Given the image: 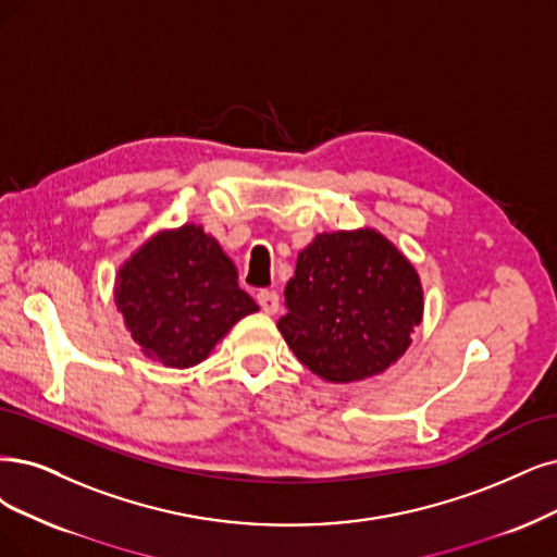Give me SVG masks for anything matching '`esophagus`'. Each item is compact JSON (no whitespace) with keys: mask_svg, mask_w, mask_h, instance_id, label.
Returning <instances> with one entry per match:
<instances>
[{"mask_svg":"<svg viewBox=\"0 0 557 557\" xmlns=\"http://www.w3.org/2000/svg\"><path fill=\"white\" fill-rule=\"evenodd\" d=\"M257 302L265 314H275L280 310V296L275 292H268V289L257 292Z\"/></svg>","mask_w":557,"mask_h":557,"instance_id":"obj_1","label":"esophagus"}]
</instances>
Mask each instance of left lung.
I'll return each mask as SVG.
<instances>
[{
    "label": "left lung",
    "instance_id": "obj_1",
    "mask_svg": "<svg viewBox=\"0 0 557 557\" xmlns=\"http://www.w3.org/2000/svg\"><path fill=\"white\" fill-rule=\"evenodd\" d=\"M280 333L296 358L325 381L383 372L422 319L416 268L372 230L321 234L298 255L284 289Z\"/></svg>",
    "mask_w": 557,
    "mask_h": 557
}]
</instances>
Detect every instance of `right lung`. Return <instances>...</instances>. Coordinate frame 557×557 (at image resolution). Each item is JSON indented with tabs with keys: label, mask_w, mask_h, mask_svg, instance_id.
Returning <instances> with one entry per match:
<instances>
[{
	"label": "right lung",
	"mask_w": 557,
	"mask_h": 557,
	"mask_svg": "<svg viewBox=\"0 0 557 557\" xmlns=\"http://www.w3.org/2000/svg\"><path fill=\"white\" fill-rule=\"evenodd\" d=\"M119 310L133 339L168 367H193L230 327L257 312L215 238L185 224L160 234L119 271Z\"/></svg>",
	"instance_id": "obj_1"
}]
</instances>
